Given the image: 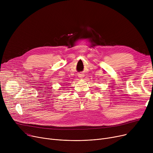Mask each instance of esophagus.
Returning <instances> with one entry per match:
<instances>
[{"label":"esophagus","mask_w":153,"mask_h":153,"mask_svg":"<svg viewBox=\"0 0 153 153\" xmlns=\"http://www.w3.org/2000/svg\"><path fill=\"white\" fill-rule=\"evenodd\" d=\"M79 77L80 78H82V77H84V74H79Z\"/></svg>","instance_id":"34e87169"}]
</instances>
